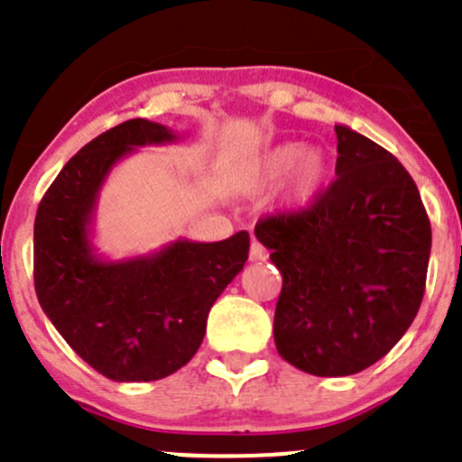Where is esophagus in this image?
Listing matches in <instances>:
<instances>
[{"instance_id": "esophagus-1", "label": "esophagus", "mask_w": 462, "mask_h": 462, "mask_svg": "<svg viewBox=\"0 0 462 462\" xmlns=\"http://www.w3.org/2000/svg\"><path fill=\"white\" fill-rule=\"evenodd\" d=\"M265 259H268V250H265L257 239H253V244H250V261H265Z\"/></svg>"}]
</instances>
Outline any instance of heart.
<instances>
[{"instance_id":"1","label":"heart","mask_w":462,"mask_h":462,"mask_svg":"<svg viewBox=\"0 0 462 462\" xmlns=\"http://www.w3.org/2000/svg\"><path fill=\"white\" fill-rule=\"evenodd\" d=\"M288 174L286 199L292 208H306L319 197L330 176V158L324 149H301L297 143H283L261 158L257 180L265 188L277 185Z\"/></svg>"}]
</instances>
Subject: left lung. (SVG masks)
Masks as SVG:
<instances>
[{
    "label": "left lung",
    "instance_id": "obj_1",
    "mask_svg": "<svg viewBox=\"0 0 462 462\" xmlns=\"http://www.w3.org/2000/svg\"><path fill=\"white\" fill-rule=\"evenodd\" d=\"M337 179L300 212L257 223L283 277L274 309L279 356L319 377L360 374L416 319L431 226L393 153L335 125Z\"/></svg>",
    "mask_w": 462,
    "mask_h": 462
}]
</instances>
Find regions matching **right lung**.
Returning a JSON list of instances; mask_svg holds the SVG:
<instances>
[{"label":"right lung","instance_id":"obj_1","mask_svg":"<svg viewBox=\"0 0 462 462\" xmlns=\"http://www.w3.org/2000/svg\"><path fill=\"white\" fill-rule=\"evenodd\" d=\"M165 125L134 118L87 143L46 189L35 217V292L46 318L88 366L116 382H152L188 365L208 313L244 270L250 235L217 244L179 239L143 257L106 261L91 223L120 158L174 143Z\"/></svg>","mask_w":462,"mask_h":462}]
</instances>
